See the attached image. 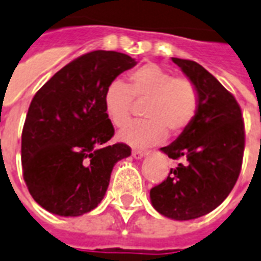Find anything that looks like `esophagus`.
Here are the masks:
<instances>
[{
  "label": "esophagus",
  "mask_w": 261,
  "mask_h": 261,
  "mask_svg": "<svg viewBox=\"0 0 261 261\" xmlns=\"http://www.w3.org/2000/svg\"><path fill=\"white\" fill-rule=\"evenodd\" d=\"M145 153L147 152H145V151H143V149H136V148L132 149V156L135 159H141L143 156H144Z\"/></svg>",
  "instance_id": "esophagus-1"
}]
</instances>
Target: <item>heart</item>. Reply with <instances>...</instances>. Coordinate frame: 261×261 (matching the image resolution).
<instances>
[{
	"instance_id": "b5f03b06",
	"label": "heart",
	"mask_w": 261,
	"mask_h": 261,
	"mask_svg": "<svg viewBox=\"0 0 261 261\" xmlns=\"http://www.w3.org/2000/svg\"><path fill=\"white\" fill-rule=\"evenodd\" d=\"M135 102L144 103L145 120L128 125L120 140L135 147H148L165 140L167 132L177 136L197 116L200 94L193 80L174 76L166 68L148 62L128 74V84L110 83L103 92V109L114 126L122 128L132 117Z\"/></svg>"
}]
</instances>
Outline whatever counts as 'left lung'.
<instances>
[{
    "instance_id": "8db88e82",
    "label": "left lung",
    "mask_w": 261,
    "mask_h": 261,
    "mask_svg": "<svg viewBox=\"0 0 261 261\" xmlns=\"http://www.w3.org/2000/svg\"><path fill=\"white\" fill-rule=\"evenodd\" d=\"M200 94L197 116L177 140L161 148L179 161L149 192L153 208L175 221L211 213L229 196L241 171L245 128L236 98L197 62L173 58Z\"/></svg>"
}]
</instances>
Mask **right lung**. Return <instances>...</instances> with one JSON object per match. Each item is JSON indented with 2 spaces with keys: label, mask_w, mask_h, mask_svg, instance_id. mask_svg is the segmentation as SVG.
<instances>
[{
  "label": "right lung",
  "mask_w": 261,
  "mask_h": 261,
  "mask_svg": "<svg viewBox=\"0 0 261 261\" xmlns=\"http://www.w3.org/2000/svg\"><path fill=\"white\" fill-rule=\"evenodd\" d=\"M135 58L95 50L69 62L32 98L21 133V166L28 191L46 211L79 217L98 207L124 143L109 144L114 128L103 92Z\"/></svg>",
  "instance_id": "right-lung-1"
}]
</instances>
